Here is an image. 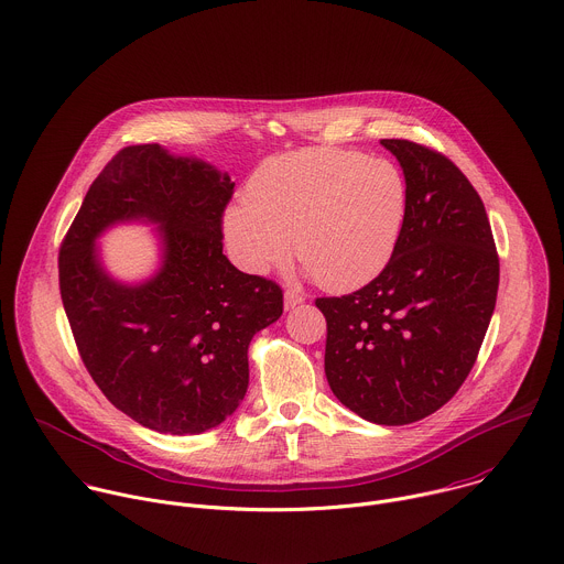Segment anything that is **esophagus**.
I'll return each mask as SVG.
<instances>
[{
    "label": "esophagus",
    "mask_w": 564,
    "mask_h": 564,
    "mask_svg": "<svg viewBox=\"0 0 564 564\" xmlns=\"http://www.w3.org/2000/svg\"><path fill=\"white\" fill-rule=\"evenodd\" d=\"M302 302H304V295L297 293L295 289H286V291H284V308H286V311L300 306Z\"/></svg>",
    "instance_id": "34e87169"
}]
</instances>
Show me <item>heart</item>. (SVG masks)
I'll return each mask as SVG.
<instances>
[{
    "label": "heart",
    "mask_w": 564,
    "mask_h": 564,
    "mask_svg": "<svg viewBox=\"0 0 564 564\" xmlns=\"http://www.w3.org/2000/svg\"><path fill=\"white\" fill-rule=\"evenodd\" d=\"M401 167L355 150L317 148L264 161L242 207L225 214L236 262L256 275L282 267L295 240L300 262L330 291L355 289L392 260L408 218Z\"/></svg>",
    "instance_id": "1"
}]
</instances>
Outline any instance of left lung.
<instances>
[{
    "label": "left lung",
    "mask_w": 564,
    "mask_h": 564,
    "mask_svg": "<svg viewBox=\"0 0 564 564\" xmlns=\"http://www.w3.org/2000/svg\"><path fill=\"white\" fill-rule=\"evenodd\" d=\"M408 181V218L388 267L359 291L317 297L333 394L366 421L405 425L467 379L498 293L485 205L441 152L383 139Z\"/></svg>",
    "instance_id": "8db88e82"
}]
</instances>
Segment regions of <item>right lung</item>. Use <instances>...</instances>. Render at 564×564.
<instances>
[{"label":"right lung","instance_id":"1","mask_svg":"<svg viewBox=\"0 0 564 564\" xmlns=\"http://www.w3.org/2000/svg\"><path fill=\"white\" fill-rule=\"evenodd\" d=\"M234 183L156 143L119 150L90 185L59 249V291L79 355L108 401L163 434H200L245 399L253 335L284 308L273 280L223 253ZM160 225L164 267L145 285L115 283L94 240L115 221Z\"/></svg>","mask_w":564,"mask_h":564}]
</instances>
